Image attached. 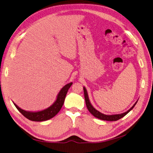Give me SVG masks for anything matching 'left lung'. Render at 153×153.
Wrapping results in <instances>:
<instances>
[{
    "label": "left lung",
    "mask_w": 153,
    "mask_h": 153,
    "mask_svg": "<svg viewBox=\"0 0 153 153\" xmlns=\"http://www.w3.org/2000/svg\"><path fill=\"white\" fill-rule=\"evenodd\" d=\"M83 91H84V96H85V100L87 108L88 109L89 111L91 112V114H92L94 116L96 117L97 118H99L100 120H106V121H116V120H118L120 118H123V116H125L127 114L129 113L133 108H134L136 103H137L138 101L137 100V101L135 102L134 105H133L131 108L128 110V111H126L125 112L122 113V114H118L106 115V114H102L100 112H99V110H97L93 106V105H91V103L89 100L88 93H87V91L85 88V87H83Z\"/></svg>",
    "instance_id": "1"
}]
</instances>
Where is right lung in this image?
I'll use <instances>...</instances> for the list:
<instances>
[{
	"label": "right lung",
	"mask_w": 153,
	"mask_h": 153,
	"mask_svg": "<svg viewBox=\"0 0 153 153\" xmlns=\"http://www.w3.org/2000/svg\"><path fill=\"white\" fill-rule=\"evenodd\" d=\"M71 85H72V82L68 83L66 85H65L60 89L59 93H58L55 101L48 108L39 110V111H27V110L19 108L14 102H13V103H14V105L16 107V108L19 110V112H21V114H22L25 118L30 120L34 122L46 121V120L53 118L54 116H56L59 112L61 108L63 106L68 91L70 89Z\"/></svg>",
	"instance_id": "obj_1"
}]
</instances>
